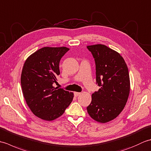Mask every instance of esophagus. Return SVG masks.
<instances>
[{"label":"esophagus","instance_id":"esophagus-1","mask_svg":"<svg viewBox=\"0 0 151 151\" xmlns=\"http://www.w3.org/2000/svg\"><path fill=\"white\" fill-rule=\"evenodd\" d=\"M74 95H75V97H78V96L81 95V93H80V92H75V93H74Z\"/></svg>","mask_w":151,"mask_h":151}]
</instances>
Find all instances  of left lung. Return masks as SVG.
<instances>
[{
    "mask_svg": "<svg viewBox=\"0 0 151 151\" xmlns=\"http://www.w3.org/2000/svg\"><path fill=\"white\" fill-rule=\"evenodd\" d=\"M95 58L96 81L101 88L91 95L87 111L93 119L105 123L116 118L129 99L130 76L121 54L104 45L87 46Z\"/></svg>",
    "mask_w": 151,
    "mask_h": 151,
    "instance_id": "left-lung-1",
    "label": "left lung"
}]
</instances>
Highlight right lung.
I'll use <instances>...</instances> for the list:
<instances>
[{"instance_id":"obj_1","label":"right lung","mask_w":151,"mask_h":151,"mask_svg":"<svg viewBox=\"0 0 151 151\" xmlns=\"http://www.w3.org/2000/svg\"><path fill=\"white\" fill-rule=\"evenodd\" d=\"M69 48L45 47L27 58L21 72L23 97L32 112L41 119L53 121L71 103L74 94L54 86L60 74V61Z\"/></svg>"}]
</instances>
